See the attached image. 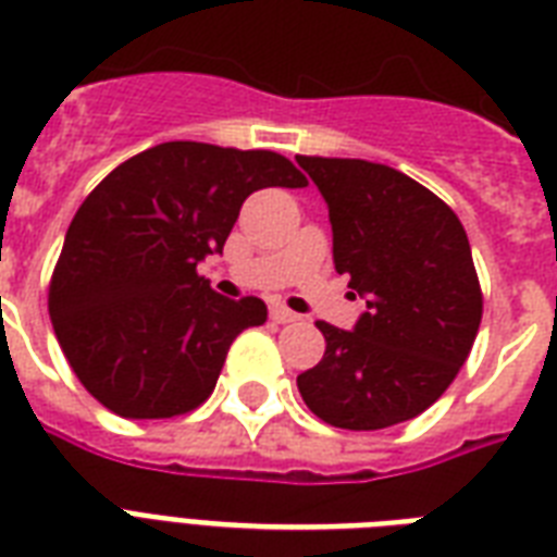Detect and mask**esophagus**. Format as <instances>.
Masks as SVG:
<instances>
[{"instance_id":"obj_1","label":"esophagus","mask_w":557,"mask_h":557,"mask_svg":"<svg viewBox=\"0 0 557 557\" xmlns=\"http://www.w3.org/2000/svg\"><path fill=\"white\" fill-rule=\"evenodd\" d=\"M270 317H273V322H296V319H299V313H293V310H287L284 308V305H273V308H270Z\"/></svg>"}]
</instances>
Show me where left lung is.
<instances>
[{"instance_id":"left-lung-1","label":"left lung","mask_w":557,"mask_h":557,"mask_svg":"<svg viewBox=\"0 0 557 557\" xmlns=\"http://www.w3.org/2000/svg\"><path fill=\"white\" fill-rule=\"evenodd\" d=\"M327 202L334 267L366 299L351 331L317 322L325 355L296 377L308 409L383 430L442 398L471 355L482 290L454 209L389 165L296 157Z\"/></svg>"}]
</instances>
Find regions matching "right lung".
I'll return each instance as SVG.
<instances>
[{
	"mask_svg": "<svg viewBox=\"0 0 557 557\" xmlns=\"http://www.w3.org/2000/svg\"><path fill=\"white\" fill-rule=\"evenodd\" d=\"M305 188L273 150L165 141L103 176L69 223L49 287L58 343L86 392L122 418H174L209 398L256 296L197 275L258 188Z\"/></svg>",
	"mask_w": 557,
	"mask_h": 557,
	"instance_id": "1",
	"label": "right lung"
}]
</instances>
